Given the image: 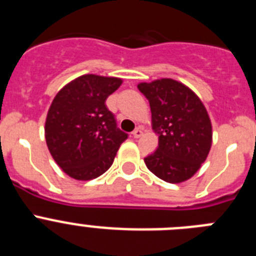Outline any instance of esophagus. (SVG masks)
<instances>
[{"mask_svg":"<svg viewBox=\"0 0 256 256\" xmlns=\"http://www.w3.org/2000/svg\"><path fill=\"white\" fill-rule=\"evenodd\" d=\"M132 134H133V137H134V138H140V137H141V136L144 134V132H142L141 128H137V130H136L134 132L132 133Z\"/></svg>","mask_w":256,"mask_h":256,"instance_id":"1","label":"esophagus"}]
</instances>
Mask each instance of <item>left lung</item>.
<instances>
[{"label": "left lung", "mask_w": 256, "mask_h": 256, "mask_svg": "<svg viewBox=\"0 0 256 256\" xmlns=\"http://www.w3.org/2000/svg\"><path fill=\"white\" fill-rule=\"evenodd\" d=\"M137 87L150 102L151 124L159 136V146L144 158V164L165 182L190 180L212 148V122L206 108L191 88L174 79L142 82Z\"/></svg>", "instance_id": "left-lung-1"}]
</instances>
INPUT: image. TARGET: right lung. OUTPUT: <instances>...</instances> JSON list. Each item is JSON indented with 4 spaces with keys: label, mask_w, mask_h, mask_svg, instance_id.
Listing matches in <instances>:
<instances>
[{
    "label": "right lung",
    "mask_w": 256,
    "mask_h": 256,
    "mask_svg": "<svg viewBox=\"0 0 256 256\" xmlns=\"http://www.w3.org/2000/svg\"><path fill=\"white\" fill-rule=\"evenodd\" d=\"M123 83L120 78L84 74L61 88L44 123L50 154L69 177L91 180L105 173L128 138L116 128L105 101Z\"/></svg>",
    "instance_id": "obj_1"
}]
</instances>
